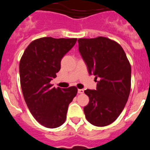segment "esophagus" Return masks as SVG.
<instances>
[{
	"instance_id": "1",
	"label": "esophagus",
	"mask_w": 150,
	"mask_h": 150,
	"mask_svg": "<svg viewBox=\"0 0 150 150\" xmlns=\"http://www.w3.org/2000/svg\"><path fill=\"white\" fill-rule=\"evenodd\" d=\"M83 92H84L83 89H78V93L79 94H83Z\"/></svg>"
}]
</instances>
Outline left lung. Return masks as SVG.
I'll return each mask as SVG.
<instances>
[{
  "label": "left lung",
  "instance_id": "8db88e82",
  "mask_svg": "<svg viewBox=\"0 0 150 150\" xmlns=\"http://www.w3.org/2000/svg\"><path fill=\"white\" fill-rule=\"evenodd\" d=\"M78 43L88 73L98 82L96 90L84 91L89 98L83 108L85 116L93 125L106 126L119 117L126 104L131 90V64L122 47L109 38H80Z\"/></svg>",
  "mask_w": 150,
  "mask_h": 150
}]
</instances>
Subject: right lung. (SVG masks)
Here are the masks:
<instances>
[{
	"mask_svg": "<svg viewBox=\"0 0 150 150\" xmlns=\"http://www.w3.org/2000/svg\"><path fill=\"white\" fill-rule=\"evenodd\" d=\"M76 42V38H40L28 46L21 58L24 99L34 119L46 128H57L65 122L69 104L77 93L75 86L55 88L50 83L60 71L62 59Z\"/></svg>",
	"mask_w": 150,
	"mask_h": 150,
	"instance_id": "1",
	"label": "right lung"
}]
</instances>
